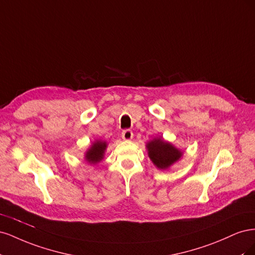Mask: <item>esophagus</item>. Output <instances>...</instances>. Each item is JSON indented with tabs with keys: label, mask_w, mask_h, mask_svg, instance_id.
Here are the masks:
<instances>
[{
	"label": "esophagus",
	"mask_w": 255,
	"mask_h": 255,
	"mask_svg": "<svg viewBox=\"0 0 255 255\" xmlns=\"http://www.w3.org/2000/svg\"><path fill=\"white\" fill-rule=\"evenodd\" d=\"M121 136H122V138L125 140H130L133 138L134 134H133V132L130 129H125V130H122Z\"/></svg>",
	"instance_id": "esophagus-1"
}]
</instances>
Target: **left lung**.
Returning a JSON list of instances; mask_svg holds the SVG:
<instances>
[{
    "mask_svg": "<svg viewBox=\"0 0 255 255\" xmlns=\"http://www.w3.org/2000/svg\"><path fill=\"white\" fill-rule=\"evenodd\" d=\"M146 148L151 160L159 169H167L182 155L179 150L175 149L172 144L164 141L161 138L153 139L148 143Z\"/></svg>",
    "mask_w": 255,
    "mask_h": 255,
    "instance_id": "obj_1",
    "label": "left lung"
}]
</instances>
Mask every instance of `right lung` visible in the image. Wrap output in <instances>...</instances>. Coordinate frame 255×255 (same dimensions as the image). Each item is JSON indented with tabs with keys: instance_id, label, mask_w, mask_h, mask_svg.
<instances>
[{
	"instance_id": "obj_1",
	"label": "right lung",
	"mask_w": 255,
	"mask_h": 255,
	"mask_svg": "<svg viewBox=\"0 0 255 255\" xmlns=\"http://www.w3.org/2000/svg\"><path fill=\"white\" fill-rule=\"evenodd\" d=\"M106 149V143L103 141H97L86 153V159L90 164H97L103 158V154Z\"/></svg>"
}]
</instances>
